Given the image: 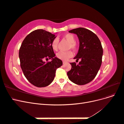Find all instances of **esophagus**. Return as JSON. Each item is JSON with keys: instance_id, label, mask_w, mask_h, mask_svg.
Returning <instances> with one entry per match:
<instances>
[{"instance_id": "obj_1", "label": "esophagus", "mask_w": 124, "mask_h": 124, "mask_svg": "<svg viewBox=\"0 0 124 124\" xmlns=\"http://www.w3.org/2000/svg\"><path fill=\"white\" fill-rule=\"evenodd\" d=\"M67 62H65V61H63V62H62V63H63V64H65V63H66Z\"/></svg>"}]
</instances>
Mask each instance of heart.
Segmentation results:
<instances>
[{
  "label": "heart",
  "mask_w": 124,
  "mask_h": 124,
  "mask_svg": "<svg viewBox=\"0 0 124 124\" xmlns=\"http://www.w3.org/2000/svg\"><path fill=\"white\" fill-rule=\"evenodd\" d=\"M67 41L69 42L68 47L69 48H72V50H76L77 48V46L76 42V38L71 33H66L63 36ZM58 44V39L57 38H55L51 42V46L53 49L55 51L57 50ZM57 57L58 59L62 60V61H66L69 58L72 57L73 54L72 52L70 51L67 52H59L57 54Z\"/></svg>",
  "instance_id": "obj_1"
}]
</instances>
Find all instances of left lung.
<instances>
[{
    "label": "left lung",
    "mask_w": 124,
    "mask_h": 124,
    "mask_svg": "<svg viewBox=\"0 0 124 124\" xmlns=\"http://www.w3.org/2000/svg\"><path fill=\"white\" fill-rule=\"evenodd\" d=\"M76 34L80 42L78 53L74 59H81L78 65L71 62V69L67 72L69 79L77 85H85L95 78L102 63L103 48L95 33L84 28L69 31Z\"/></svg>",
    "instance_id": "left-lung-1"
}]
</instances>
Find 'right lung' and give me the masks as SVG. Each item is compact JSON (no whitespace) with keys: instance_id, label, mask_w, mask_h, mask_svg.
<instances>
[{"instance_id":"obj_1","label":"right lung","mask_w":124,"mask_h":124,"mask_svg":"<svg viewBox=\"0 0 124 124\" xmlns=\"http://www.w3.org/2000/svg\"><path fill=\"white\" fill-rule=\"evenodd\" d=\"M55 35L43 29H37L25 37L19 50L20 65L27 80L38 87L50 85L55 76L56 70L62 62L55 57L51 42ZM51 59L45 62V59Z\"/></svg>"}]
</instances>
